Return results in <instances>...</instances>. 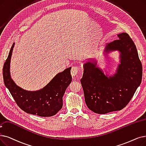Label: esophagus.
<instances>
[{"instance_id": "obj_1", "label": "esophagus", "mask_w": 146, "mask_h": 146, "mask_svg": "<svg viewBox=\"0 0 146 146\" xmlns=\"http://www.w3.org/2000/svg\"><path fill=\"white\" fill-rule=\"evenodd\" d=\"M79 72V68L77 66H73L71 70V74L72 76H76L77 74Z\"/></svg>"}]
</instances>
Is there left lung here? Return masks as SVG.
<instances>
[{
	"label": "left lung",
	"instance_id": "obj_1",
	"mask_svg": "<svg viewBox=\"0 0 146 146\" xmlns=\"http://www.w3.org/2000/svg\"><path fill=\"white\" fill-rule=\"evenodd\" d=\"M117 36L119 39L106 44L104 50L106 55L115 50L120 53V63L113 76L105 74L96 62L89 61L84 64L80 82L85 101L89 109L96 113L123 109L141 82L142 64L134 42L126 33Z\"/></svg>",
	"mask_w": 146,
	"mask_h": 146
}]
</instances>
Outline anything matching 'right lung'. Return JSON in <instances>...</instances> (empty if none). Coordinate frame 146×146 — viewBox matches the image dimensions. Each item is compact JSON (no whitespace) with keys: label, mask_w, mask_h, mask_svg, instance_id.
I'll return each mask as SVG.
<instances>
[{"label":"right lung","mask_w":146,"mask_h":146,"mask_svg":"<svg viewBox=\"0 0 146 146\" xmlns=\"http://www.w3.org/2000/svg\"><path fill=\"white\" fill-rule=\"evenodd\" d=\"M15 43L12 45L3 67L4 84L21 109L31 115L49 117L56 115L62 107V97L72 78V67L59 73L43 88L36 91H29L18 86L12 79L10 62Z\"/></svg>","instance_id":"right-lung-1"}]
</instances>
